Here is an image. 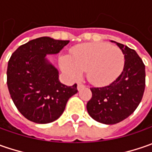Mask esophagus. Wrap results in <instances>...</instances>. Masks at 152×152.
<instances>
[{"instance_id":"1","label":"esophagus","mask_w":152,"mask_h":152,"mask_svg":"<svg viewBox=\"0 0 152 152\" xmlns=\"http://www.w3.org/2000/svg\"><path fill=\"white\" fill-rule=\"evenodd\" d=\"M85 86L83 84H78V86H77V88H78V90L80 91V90H82L83 88H85Z\"/></svg>"}]
</instances>
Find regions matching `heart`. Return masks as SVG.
I'll use <instances>...</instances> for the list:
<instances>
[{"label": "heart", "mask_w": 152, "mask_h": 152, "mask_svg": "<svg viewBox=\"0 0 152 152\" xmlns=\"http://www.w3.org/2000/svg\"><path fill=\"white\" fill-rule=\"evenodd\" d=\"M124 62V54L120 48L98 42L74 48L69 58L62 59L61 67L73 79H79L83 71H87L88 80L101 86L113 82L123 72Z\"/></svg>", "instance_id": "obj_1"}]
</instances>
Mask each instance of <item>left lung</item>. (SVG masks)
I'll use <instances>...</instances> for the list:
<instances>
[{"mask_svg":"<svg viewBox=\"0 0 152 152\" xmlns=\"http://www.w3.org/2000/svg\"><path fill=\"white\" fill-rule=\"evenodd\" d=\"M112 42L124 54V70L110 85L91 88L92 97L86 106L91 118L105 124H118L131 115L142 100L145 86V67L137 52Z\"/></svg>","mask_w":152,"mask_h":152,"instance_id":"left-lung-1","label":"left lung"}]
</instances>
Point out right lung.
<instances>
[{
    "instance_id": "right-lung-1",
    "label": "right lung",
    "mask_w": 152,
    "mask_h": 152,
    "mask_svg": "<svg viewBox=\"0 0 152 152\" xmlns=\"http://www.w3.org/2000/svg\"><path fill=\"white\" fill-rule=\"evenodd\" d=\"M69 40L40 37L20 45L10 57L7 71L9 93L16 107L27 119L49 124L60 118L77 85L59 81L58 70L46 55L61 51Z\"/></svg>"
}]
</instances>
